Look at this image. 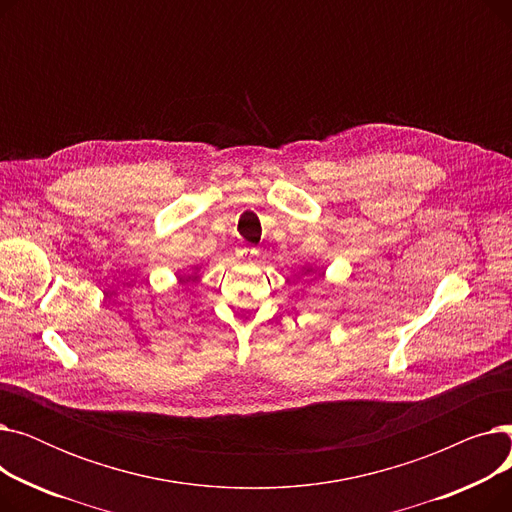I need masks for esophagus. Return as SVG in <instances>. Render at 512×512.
Segmentation results:
<instances>
[{"label": "esophagus", "instance_id": "obj_1", "mask_svg": "<svg viewBox=\"0 0 512 512\" xmlns=\"http://www.w3.org/2000/svg\"><path fill=\"white\" fill-rule=\"evenodd\" d=\"M257 255V251L253 247H238L236 249V257L242 261H251Z\"/></svg>", "mask_w": 512, "mask_h": 512}]
</instances>
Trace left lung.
<instances>
[{
  "label": "left lung",
  "instance_id": "obj_1",
  "mask_svg": "<svg viewBox=\"0 0 512 512\" xmlns=\"http://www.w3.org/2000/svg\"><path fill=\"white\" fill-rule=\"evenodd\" d=\"M309 272H311V270H307V272H305V274H309Z\"/></svg>",
  "mask_w": 512,
  "mask_h": 512
}]
</instances>
